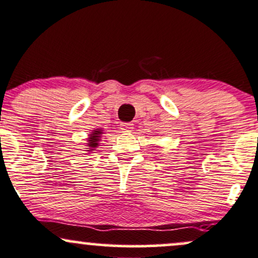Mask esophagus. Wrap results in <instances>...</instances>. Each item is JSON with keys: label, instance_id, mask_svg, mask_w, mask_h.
Segmentation results:
<instances>
[{"label": "esophagus", "instance_id": "34e87169", "mask_svg": "<svg viewBox=\"0 0 258 258\" xmlns=\"http://www.w3.org/2000/svg\"><path fill=\"white\" fill-rule=\"evenodd\" d=\"M121 131L122 132H132L133 131V123L131 122H123L120 125Z\"/></svg>", "mask_w": 258, "mask_h": 258}]
</instances>
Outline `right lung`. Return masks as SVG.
I'll return each instance as SVG.
<instances>
[{"label":"right lung","mask_w":258,"mask_h":258,"mask_svg":"<svg viewBox=\"0 0 258 258\" xmlns=\"http://www.w3.org/2000/svg\"><path fill=\"white\" fill-rule=\"evenodd\" d=\"M89 138H88V143H86V144H88V150H85L86 153H92V151L95 150L96 148L98 147L99 145V139H101V137H102V135H103V130L102 128H95V130H92V132H90L89 133Z\"/></svg>","instance_id":"obj_1"}]
</instances>
